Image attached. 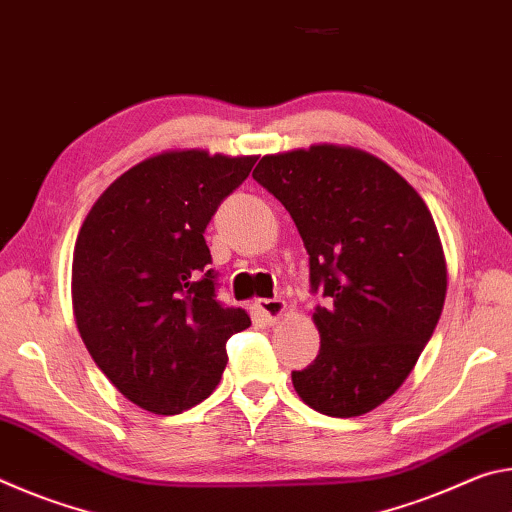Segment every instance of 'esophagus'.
<instances>
[{
  "mask_svg": "<svg viewBox=\"0 0 512 512\" xmlns=\"http://www.w3.org/2000/svg\"><path fill=\"white\" fill-rule=\"evenodd\" d=\"M284 311H287V305L280 298H271V300H259L257 302V314L264 320L266 325H275L277 320L282 318Z\"/></svg>",
  "mask_w": 512,
  "mask_h": 512,
  "instance_id": "34e87169",
  "label": "esophagus"
}]
</instances>
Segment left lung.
Returning <instances> with one entry per match:
<instances>
[{
  "instance_id": "1",
  "label": "left lung",
  "mask_w": 512,
  "mask_h": 512,
  "mask_svg": "<svg viewBox=\"0 0 512 512\" xmlns=\"http://www.w3.org/2000/svg\"><path fill=\"white\" fill-rule=\"evenodd\" d=\"M253 178L291 214L309 253L318 357L291 381L332 418L384 404L411 375L443 314L447 264L420 194L354 146L264 155Z\"/></svg>"
}]
</instances>
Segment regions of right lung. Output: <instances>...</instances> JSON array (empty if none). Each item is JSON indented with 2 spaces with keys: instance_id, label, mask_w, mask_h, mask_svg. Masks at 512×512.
<instances>
[{
  "instance_id": "obj_1",
  "label": "right lung",
  "mask_w": 512,
  "mask_h": 512,
  "mask_svg": "<svg viewBox=\"0 0 512 512\" xmlns=\"http://www.w3.org/2000/svg\"><path fill=\"white\" fill-rule=\"evenodd\" d=\"M257 155L162 151L112 183L74 246L72 305L90 357L117 391L158 415L210 397L225 343L250 327L216 300L203 232Z\"/></svg>"
}]
</instances>
